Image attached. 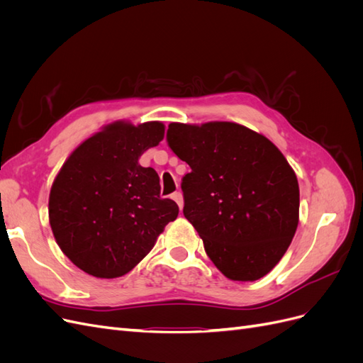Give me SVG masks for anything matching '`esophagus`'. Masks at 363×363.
<instances>
[{"label":"esophagus","instance_id":"obj_1","mask_svg":"<svg viewBox=\"0 0 363 363\" xmlns=\"http://www.w3.org/2000/svg\"><path fill=\"white\" fill-rule=\"evenodd\" d=\"M171 196H172V200L179 204L180 211H182V208H183V195H182V192H174Z\"/></svg>","mask_w":363,"mask_h":363}]
</instances>
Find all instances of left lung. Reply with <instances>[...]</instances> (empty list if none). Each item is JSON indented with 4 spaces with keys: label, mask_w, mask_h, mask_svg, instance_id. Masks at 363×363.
<instances>
[{
    "label": "left lung",
    "mask_w": 363,
    "mask_h": 363,
    "mask_svg": "<svg viewBox=\"0 0 363 363\" xmlns=\"http://www.w3.org/2000/svg\"><path fill=\"white\" fill-rule=\"evenodd\" d=\"M168 144L191 172L183 213L224 276L255 281L277 265L298 227V180L281 151L236 123H171Z\"/></svg>",
    "instance_id": "8db88e82"
}]
</instances>
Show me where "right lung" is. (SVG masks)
Here are the masks:
<instances>
[{"label": "right lung", "instance_id": "1", "mask_svg": "<svg viewBox=\"0 0 363 363\" xmlns=\"http://www.w3.org/2000/svg\"><path fill=\"white\" fill-rule=\"evenodd\" d=\"M163 136L160 121H113L83 140L54 179L48 200L54 239L89 276L130 272L177 218L179 206L160 199L157 172L139 164Z\"/></svg>", "mask_w": 363, "mask_h": 363}]
</instances>
